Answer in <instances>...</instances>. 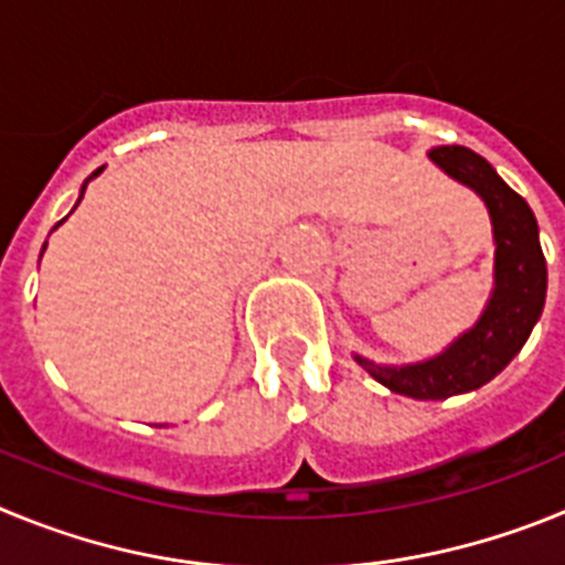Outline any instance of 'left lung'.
Returning a JSON list of instances; mask_svg holds the SVG:
<instances>
[{
	"label": "left lung",
	"mask_w": 565,
	"mask_h": 565,
	"mask_svg": "<svg viewBox=\"0 0 565 565\" xmlns=\"http://www.w3.org/2000/svg\"><path fill=\"white\" fill-rule=\"evenodd\" d=\"M427 158L452 181L472 189L487 206L495 243L492 294L476 326L436 356L411 364H379L359 353L353 359L398 396L441 402L483 387L521 353L546 302V257L529 203L481 154L467 147H436Z\"/></svg>",
	"instance_id": "left-lung-1"
}]
</instances>
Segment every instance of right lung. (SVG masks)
<instances>
[{
    "label": "right lung",
    "instance_id": "right-lung-1",
    "mask_svg": "<svg viewBox=\"0 0 565 565\" xmlns=\"http://www.w3.org/2000/svg\"><path fill=\"white\" fill-rule=\"evenodd\" d=\"M102 172H104V167H102V169H96V172L89 174L87 181H84V183H82V192H78V201H76V206H78V203H82L84 192H87V183H89V181H93V178H98V174H102ZM76 206H73V212H76ZM64 221H67V217H64ZM64 221H58V223H56V226H53V228H58V226H62V223H64ZM44 248H47V243H44V246H42V254H44ZM39 259H42V257H39Z\"/></svg>",
    "mask_w": 565,
    "mask_h": 565
}]
</instances>
